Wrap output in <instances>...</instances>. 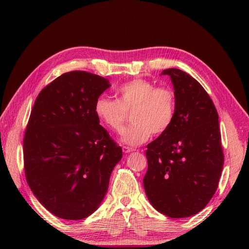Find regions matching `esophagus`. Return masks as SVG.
Here are the masks:
<instances>
[{
    "instance_id": "34e87169",
    "label": "esophagus",
    "mask_w": 249,
    "mask_h": 249,
    "mask_svg": "<svg viewBox=\"0 0 249 249\" xmlns=\"http://www.w3.org/2000/svg\"><path fill=\"white\" fill-rule=\"evenodd\" d=\"M123 150H124V154H127V153H131V152H133L134 148L129 147V146H123Z\"/></svg>"
}]
</instances>
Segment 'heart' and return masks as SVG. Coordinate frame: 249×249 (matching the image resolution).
<instances>
[{
	"mask_svg": "<svg viewBox=\"0 0 249 249\" xmlns=\"http://www.w3.org/2000/svg\"><path fill=\"white\" fill-rule=\"evenodd\" d=\"M116 93L117 100L100 96L95 101L94 112L105 126L115 132L123 129L132 113L134 124L122 134L125 144L140 145L152 134L159 136L169 130L177 108L176 93L171 88L157 87L150 81L135 79L123 84Z\"/></svg>",
	"mask_w": 249,
	"mask_h": 249,
	"instance_id": "1",
	"label": "heart"
}]
</instances>
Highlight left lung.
<instances>
[{
	"label": "left lung",
	"mask_w": 249,
	"mask_h": 249,
	"mask_svg": "<svg viewBox=\"0 0 249 249\" xmlns=\"http://www.w3.org/2000/svg\"><path fill=\"white\" fill-rule=\"evenodd\" d=\"M177 99L169 130L147 144L143 186L150 203L170 218L197 214L215 194L224 156L218 113L199 83L178 69L164 70Z\"/></svg>",
	"instance_id": "1"
}]
</instances>
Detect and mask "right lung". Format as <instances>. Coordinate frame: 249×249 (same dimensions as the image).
<instances>
[{
    "instance_id": "right-lung-1",
    "label": "right lung",
    "mask_w": 249,
    "mask_h": 249,
    "mask_svg": "<svg viewBox=\"0 0 249 249\" xmlns=\"http://www.w3.org/2000/svg\"><path fill=\"white\" fill-rule=\"evenodd\" d=\"M108 79L73 71L37 95L24 137V168L36 198L52 214L81 220L99 208L123 149L100 124L95 101Z\"/></svg>"
}]
</instances>
